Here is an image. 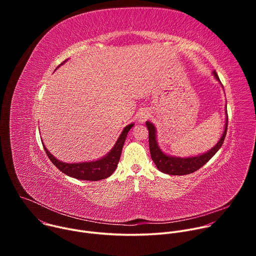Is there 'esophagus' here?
Instances as JSON below:
<instances>
[{"label":"esophagus","instance_id":"obj_1","mask_svg":"<svg viewBox=\"0 0 256 256\" xmlns=\"http://www.w3.org/2000/svg\"><path fill=\"white\" fill-rule=\"evenodd\" d=\"M150 114H149V112L147 110H142L140 112H138V122H140V124H144L146 120H147L149 118Z\"/></svg>","mask_w":256,"mask_h":256}]
</instances>
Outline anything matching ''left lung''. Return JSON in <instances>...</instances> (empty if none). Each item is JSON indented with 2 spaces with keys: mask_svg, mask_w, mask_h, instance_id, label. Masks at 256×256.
<instances>
[{
  "mask_svg": "<svg viewBox=\"0 0 256 256\" xmlns=\"http://www.w3.org/2000/svg\"><path fill=\"white\" fill-rule=\"evenodd\" d=\"M212 76L216 78V80L218 83H221L216 70H212ZM222 87H223V85H222ZM225 112H226L225 128H224V132H223L220 140H218V142L208 152L200 154L198 156H190V157H176V156L167 155L166 153H164L161 150V148L159 147L158 142H157L156 126L150 122H146V126H147V128L149 130V147H150L151 158H152L153 162L155 163L156 167L161 172H163L165 174H169V175H186V174H190V173L198 170L200 167H202L218 151V149L222 147V144L224 142V140H225V136L227 134V126H228L227 104H226Z\"/></svg>",
  "mask_w": 256,
  "mask_h": 256,
  "instance_id": "8db88e82",
  "label": "left lung"
}]
</instances>
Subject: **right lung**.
<instances>
[{
    "mask_svg": "<svg viewBox=\"0 0 256 256\" xmlns=\"http://www.w3.org/2000/svg\"><path fill=\"white\" fill-rule=\"evenodd\" d=\"M66 60H66L60 66L64 64ZM134 126V124H128L122 132L120 136H118L116 142L114 146V148L108 152V154H106L102 158L95 160V161L81 162V163H66V162L60 161L54 155H52L50 152L46 149V147L44 144V142H42V144H44V151H46L48 157L50 158V160L62 173H64L68 176H70L72 178H77L80 180L97 181V180H101V179L109 177L116 171L118 161L120 159L122 150L124 147V144L126 142L128 132Z\"/></svg>",
    "mask_w": 256,
    "mask_h": 256,
    "instance_id": "1",
    "label": "right lung"
}]
</instances>
